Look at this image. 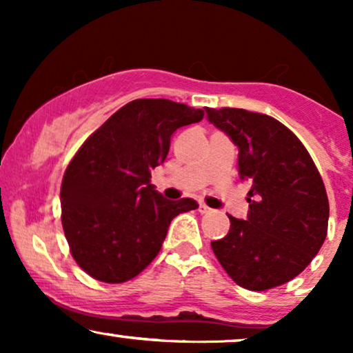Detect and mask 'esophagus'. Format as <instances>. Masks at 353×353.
<instances>
[{"instance_id":"1","label":"esophagus","mask_w":353,"mask_h":353,"mask_svg":"<svg viewBox=\"0 0 353 353\" xmlns=\"http://www.w3.org/2000/svg\"><path fill=\"white\" fill-rule=\"evenodd\" d=\"M210 210H212V209L208 208V205L202 204V202H201V204H199V212L201 214H208V212H210Z\"/></svg>"}]
</instances>
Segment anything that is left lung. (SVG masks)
<instances>
[{
    "mask_svg": "<svg viewBox=\"0 0 353 353\" xmlns=\"http://www.w3.org/2000/svg\"><path fill=\"white\" fill-rule=\"evenodd\" d=\"M208 121L237 145V169L250 182L245 219L229 216L228 236L210 242L234 282L267 290L292 281L327 236L329 199L322 177L292 131L245 109L205 108Z\"/></svg>",
    "mask_w": 353,
    "mask_h": 353,
    "instance_id": "1",
    "label": "left lung"
}]
</instances>
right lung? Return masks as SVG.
<instances>
[{"label": "right lung", "instance_id": "1", "mask_svg": "<svg viewBox=\"0 0 353 353\" xmlns=\"http://www.w3.org/2000/svg\"><path fill=\"white\" fill-rule=\"evenodd\" d=\"M202 117V109L169 99H136L81 145L59 197L64 236L84 272L108 283L131 281L159 254L172 219L199 208L189 197H163L151 169L165 161L174 132Z\"/></svg>", "mask_w": 353, "mask_h": 353}]
</instances>
